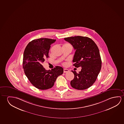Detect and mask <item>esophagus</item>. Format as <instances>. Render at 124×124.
Here are the masks:
<instances>
[{
  "instance_id": "34e87169",
  "label": "esophagus",
  "mask_w": 124,
  "mask_h": 124,
  "mask_svg": "<svg viewBox=\"0 0 124 124\" xmlns=\"http://www.w3.org/2000/svg\"><path fill=\"white\" fill-rule=\"evenodd\" d=\"M69 71V70L68 69H63V72L65 73V72H68Z\"/></svg>"
}]
</instances>
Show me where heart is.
Here are the masks:
<instances>
[{"mask_svg":"<svg viewBox=\"0 0 124 124\" xmlns=\"http://www.w3.org/2000/svg\"><path fill=\"white\" fill-rule=\"evenodd\" d=\"M63 47H71V48H72V46H71L70 45V44H68V43H67V44H65L63 46ZM65 63H63V64L64 65H65Z\"/></svg>","mask_w":124,"mask_h":124,"instance_id":"1","label":"heart"}]
</instances>
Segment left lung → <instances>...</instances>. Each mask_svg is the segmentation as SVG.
Returning a JSON list of instances; mask_svg holds the SVG:
<instances>
[{"mask_svg": "<svg viewBox=\"0 0 124 124\" xmlns=\"http://www.w3.org/2000/svg\"><path fill=\"white\" fill-rule=\"evenodd\" d=\"M64 39L76 50L73 65L77 68L82 67L78 73L72 71L74 78L71 81V85L76 89H87L95 82L101 70L102 61L98 48L88 37L75 36Z\"/></svg>", "mask_w": 124, "mask_h": 124, "instance_id": "8db88e82", "label": "left lung"}]
</instances>
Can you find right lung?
I'll return each instance as SVG.
<instances>
[{
  "instance_id": "add662e5",
  "label": "right lung",
  "mask_w": 124,
  "mask_h": 124,
  "mask_svg": "<svg viewBox=\"0 0 124 124\" xmlns=\"http://www.w3.org/2000/svg\"><path fill=\"white\" fill-rule=\"evenodd\" d=\"M56 39L41 38L30 42L25 48L23 55V68L31 83L40 90L49 89L53 86L57 77L62 74L63 69L56 66L47 70L42 66L45 60L49 57L51 44Z\"/></svg>"
}]
</instances>
